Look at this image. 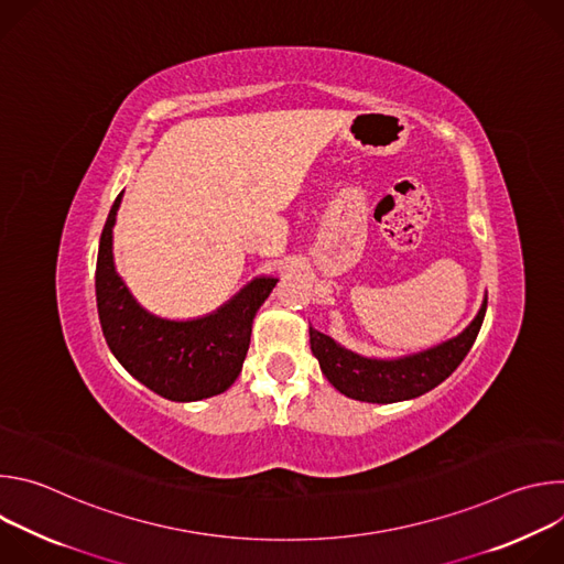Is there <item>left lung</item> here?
<instances>
[{"label": "left lung", "instance_id": "left-lung-1", "mask_svg": "<svg viewBox=\"0 0 564 564\" xmlns=\"http://www.w3.org/2000/svg\"><path fill=\"white\" fill-rule=\"evenodd\" d=\"M485 314L487 299L464 333L435 348L409 357H361L339 346L328 335L314 330L312 326L310 348L312 355L318 359L321 372L328 377V381L341 394L359 401H370V404H392V401L415 399L451 377V372L464 361V357L473 348Z\"/></svg>", "mask_w": 564, "mask_h": 564}]
</instances>
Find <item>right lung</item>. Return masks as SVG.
Wrapping results in <instances>:
<instances>
[{
    "mask_svg": "<svg viewBox=\"0 0 564 564\" xmlns=\"http://www.w3.org/2000/svg\"><path fill=\"white\" fill-rule=\"evenodd\" d=\"M118 194L98 250L96 299L105 339L124 370L149 390L172 401H198L225 392L243 368L257 310L279 279L259 276L216 312L170 321L147 312L113 265Z\"/></svg>",
    "mask_w": 564,
    "mask_h": 564,
    "instance_id": "right-lung-1",
    "label": "right lung"
}]
</instances>
